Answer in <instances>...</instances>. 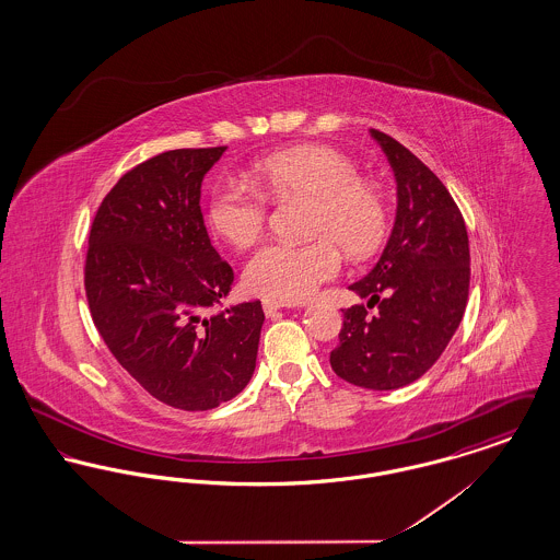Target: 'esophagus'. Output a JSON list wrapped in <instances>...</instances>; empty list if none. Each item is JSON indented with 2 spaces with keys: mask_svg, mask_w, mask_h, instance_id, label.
<instances>
[{
  "mask_svg": "<svg viewBox=\"0 0 560 560\" xmlns=\"http://www.w3.org/2000/svg\"><path fill=\"white\" fill-rule=\"evenodd\" d=\"M262 308H265V313H267L268 317H275V315L283 308V304H281V302H277V300L265 298V300H262Z\"/></svg>",
  "mask_w": 560,
  "mask_h": 560,
  "instance_id": "34e87169",
  "label": "esophagus"
}]
</instances>
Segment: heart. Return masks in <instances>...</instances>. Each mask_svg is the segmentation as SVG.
Listing matches in <instances>:
<instances>
[{
	"label": "heart",
	"instance_id": "1",
	"mask_svg": "<svg viewBox=\"0 0 560 560\" xmlns=\"http://www.w3.org/2000/svg\"><path fill=\"white\" fill-rule=\"evenodd\" d=\"M256 188L226 178L213 187L208 224L231 247L245 249L262 237L268 200L308 199L306 235L275 241L245 265V285L281 302L306 300L342 268V249L368 258L388 233V206L377 188L361 180L357 163L327 144H300L270 153L252 165Z\"/></svg>",
	"mask_w": 560,
	"mask_h": 560
}]
</instances>
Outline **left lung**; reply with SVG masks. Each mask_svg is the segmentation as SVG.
Wrapping results in <instances>:
<instances>
[{
	"label": "left lung",
	"instance_id": "8db88e82",
	"mask_svg": "<svg viewBox=\"0 0 560 560\" xmlns=\"http://www.w3.org/2000/svg\"><path fill=\"white\" fill-rule=\"evenodd\" d=\"M397 180V218L377 265L350 290L331 370L354 386L395 390L436 363L464 317L470 247L459 208L436 174L388 133L372 130Z\"/></svg>",
	"mask_w": 560,
	"mask_h": 560
}]
</instances>
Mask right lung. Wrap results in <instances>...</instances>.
Listing matches in <instances>:
<instances>
[{
	"label": "right lung",
	"instance_id": "right-lung-1",
	"mask_svg": "<svg viewBox=\"0 0 560 560\" xmlns=\"http://www.w3.org/2000/svg\"><path fill=\"white\" fill-rule=\"evenodd\" d=\"M224 151H165L126 172L94 215L83 268L113 357L151 397L185 411L240 395L265 323L260 300L210 313L235 279L199 206L203 176Z\"/></svg>",
	"mask_w": 560,
	"mask_h": 560
}]
</instances>
